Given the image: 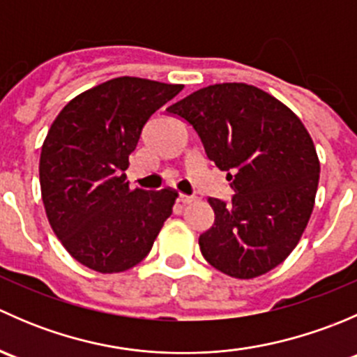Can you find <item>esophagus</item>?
Here are the masks:
<instances>
[{
	"mask_svg": "<svg viewBox=\"0 0 357 357\" xmlns=\"http://www.w3.org/2000/svg\"><path fill=\"white\" fill-rule=\"evenodd\" d=\"M179 202H181V204H193V202H197V197H193V195H179V199H178Z\"/></svg>",
	"mask_w": 357,
	"mask_h": 357,
	"instance_id": "34e87169",
	"label": "esophagus"
}]
</instances>
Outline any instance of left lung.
I'll use <instances>...</instances> for the list:
<instances>
[{
  "mask_svg": "<svg viewBox=\"0 0 357 357\" xmlns=\"http://www.w3.org/2000/svg\"><path fill=\"white\" fill-rule=\"evenodd\" d=\"M167 112L193 126L235 190L229 204L207 199L215 218L199 238L205 261L238 280L282 264L307 226L319 183L318 153L301 119L245 82L207 86Z\"/></svg>",
  "mask_w": 357,
  "mask_h": 357,
  "instance_id": "1",
  "label": "left lung"
}]
</instances>
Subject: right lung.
Here are the masks:
<instances>
[{
	"label": "right lung",
	"mask_w": 357,
	"mask_h": 357,
	"mask_svg": "<svg viewBox=\"0 0 357 357\" xmlns=\"http://www.w3.org/2000/svg\"><path fill=\"white\" fill-rule=\"evenodd\" d=\"M181 89L115 77L72 98L53 121L39 158L41 199L60 243L86 268H135L172 214L176 190H132L124 171L150 115Z\"/></svg>",
	"instance_id": "obj_1"
}]
</instances>
